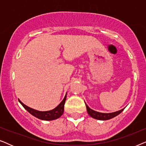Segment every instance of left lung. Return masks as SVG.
Segmentation results:
<instances>
[{
    "label": "left lung",
    "instance_id": "1",
    "mask_svg": "<svg viewBox=\"0 0 146 146\" xmlns=\"http://www.w3.org/2000/svg\"><path fill=\"white\" fill-rule=\"evenodd\" d=\"M85 104H86V106L88 113L92 117H93V118L96 119H99V120H108V119L113 118V117H115L116 115H119V113H120L121 111L125 109L124 108L121 109L120 110L115 111V112L102 113V112H98V111H94L93 110L90 109L88 107V106L86 104V102H85Z\"/></svg>",
    "mask_w": 146,
    "mask_h": 146
}]
</instances>
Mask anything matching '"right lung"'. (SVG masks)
<instances>
[{
  "label": "right lung",
  "instance_id": "add662e5",
  "mask_svg": "<svg viewBox=\"0 0 146 146\" xmlns=\"http://www.w3.org/2000/svg\"><path fill=\"white\" fill-rule=\"evenodd\" d=\"M66 100V94L65 95L64 98L62 100V101L60 103V104L54 108L52 110L49 111H38L36 110L33 109L31 108H30L27 106L22 102L19 99V102L21 104V105L25 108V110L29 111V112L32 114L34 116L37 117L42 120H47V121H51L54 120V119H56L59 118L64 113V104Z\"/></svg>",
  "mask_w": 146,
  "mask_h": 146
}]
</instances>
